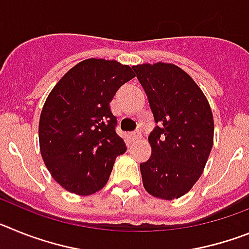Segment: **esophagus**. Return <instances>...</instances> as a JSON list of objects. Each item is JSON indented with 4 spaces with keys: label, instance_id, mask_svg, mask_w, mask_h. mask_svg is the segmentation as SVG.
<instances>
[{
    "label": "esophagus",
    "instance_id": "34e87169",
    "mask_svg": "<svg viewBox=\"0 0 249 249\" xmlns=\"http://www.w3.org/2000/svg\"><path fill=\"white\" fill-rule=\"evenodd\" d=\"M141 137H142V136H141V132H132V133H128V138L131 142H135V141L140 140Z\"/></svg>",
    "mask_w": 249,
    "mask_h": 249
}]
</instances>
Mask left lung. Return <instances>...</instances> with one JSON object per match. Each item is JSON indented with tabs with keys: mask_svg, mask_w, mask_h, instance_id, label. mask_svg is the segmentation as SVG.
Wrapping results in <instances>:
<instances>
[{
	"mask_svg": "<svg viewBox=\"0 0 249 249\" xmlns=\"http://www.w3.org/2000/svg\"><path fill=\"white\" fill-rule=\"evenodd\" d=\"M157 126L148 136L152 155L140 164L149 195L179 198L198 181L213 146V114L192 77L172 63L133 66Z\"/></svg>",
	"mask_w": 249,
	"mask_h": 249,
	"instance_id": "left-lung-1",
	"label": "left lung"
}]
</instances>
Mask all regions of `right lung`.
<instances>
[{
  "instance_id": "1",
  "label": "right lung",
  "mask_w": 249,
  "mask_h": 249,
  "mask_svg": "<svg viewBox=\"0 0 249 249\" xmlns=\"http://www.w3.org/2000/svg\"><path fill=\"white\" fill-rule=\"evenodd\" d=\"M133 77V68L117 61L85 59L48 94L39 117V149L65 190L89 196L106 186L116 157L127 149L109 102Z\"/></svg>"
}]
</instances>
